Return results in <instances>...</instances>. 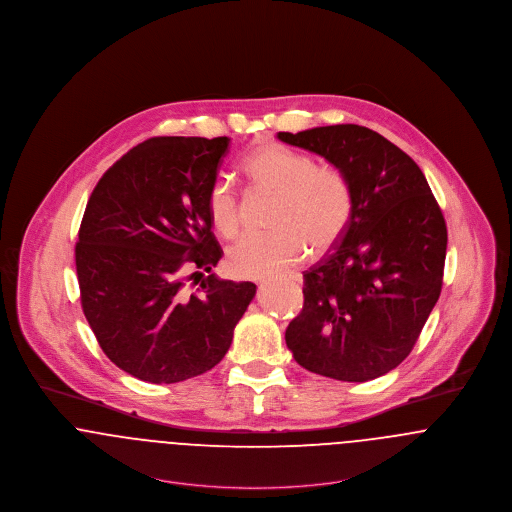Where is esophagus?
<instances>
[{
  "label": "esophagus",
  "instance_id": "obj_1",
  "mask_svg": "<svg viewBox=\"0 0 512 512\" xmlns=\"http://www.w3.org/2000/svg\"><path fill=\"white\" fill-rule=\"evenodd\" d=\"M290 278H292V280H298V282L301 280L300 274H290Z\"/></svg>",
  "mask_w": 512,
  "mask_h": 512
}]
</instances>
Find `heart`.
<instances>
[{"instance_id": "1", "label": "heart", "mask_w": 512, "mask_h": 512, "mask_svg": "<svg viewBox=\"0 0 512 512\" xmlns=\"http://www.w3.org/2000/svg\"><path fill=\"white\" fill-rule=\"evenodd\" d=\"M243 170L261 189L278 193L267 234H247L226 255L228 271L241 278H263L284 271L311 247L323 253L346 234L354 214V189L348 176L336 168L319 164L315 156L284 145H263L251 152ZM211 226L224 240L238 236L241 203L228 180H216L207 193Z\"/></svg>"}]
</instances>
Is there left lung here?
Returning <instances> with one entry per match:
<instances>
[{
    "label": "left lung",
    "mask_w": 512,
    "mask_h": 512,
    "mask_svg": "<svg viewBox=\"0 0 512 512\" xmlns=\"http://www.w3.org/2000/svg\"><path fill=\"white\" fill-rule=\"evenodd\" d=\"M278 139L340 168L354 214L331 253L303 272L286 346L311 373L363 383L412 352L439 300L447 224L420 166L373 129L342 123Z\"/></svg>",
    "instance_id": "left-lung-1"
}]
</instances>
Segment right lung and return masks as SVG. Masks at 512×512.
Returning <instances> with one entry per match:
<instances>
[{
	"label": "right lung",
	"mask_w": 512,
	"mask_h": 512,
	"mask_svg": "<svg viewBox=\"0 0 512 512\" xmlns=\"http://www.w3.org/2000/svg\"><path fill=\"white\" fill-rule=\"evenodd\" d=\"M228 145L152 137L104 172L87 203L75 245L83 313L102 352L141 381L212 369L255 296L253 282L211 274L222 247L207 193ZM187 281L200 288L189 293Z\"/></svg>",
	"instance_id": "1"
}]
</instances>
